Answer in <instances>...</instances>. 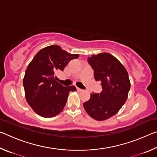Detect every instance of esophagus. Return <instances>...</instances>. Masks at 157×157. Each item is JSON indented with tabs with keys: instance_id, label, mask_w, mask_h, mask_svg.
Masks as SVG:
<instances>
[{
	"instance_id": "34e87169",
	"label": "esophagus",
	"mask_w": 157,
	"mask_h": 157,
	"mask_svg": "<svg viewBox=\"0 0 157 157\" xmlns=\"http://www.w3.org/2000/svg\"><path fill=\"white\" fill-rule=\"evenodd\" d=\"M77 91H78V92H80V91H82V89L78 88V87H77Z\"/></svg>"
}]
</instances>
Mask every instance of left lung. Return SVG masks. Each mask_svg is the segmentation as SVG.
<instances>
[{
    "mask_svg": "<svg viewBox=\"0 0 157 157\" xmlns=\"http://www.w3.org/2000/svg\"><path fill=\"white\" fill-rule=\"evenodd\" d=\"M94 70L96 81H100L102 91L91 94L83 103L86 113L92 118L102 121L118 112L125 103L130 89L128 73L124 66L108 52L93 55L88 59Z\"/></svg>",
    "mask_w": 157,
    "mask_h": 157,
    "instance_id": "8db88e82",
    "label": "left lung"
}]
</instances>
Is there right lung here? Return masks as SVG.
<instances>
[{
  "instance_id": "add662e5",
  "label": "right lung",
  "mask_w": 157,
  "mask_h": 157,
  "mask_svg": "<svg viewBox=\"0 0 157 157\" xmlns=\"http://www.w3.org/2000/svg\"><path fill=\"white\" fill-rule=\"evenodd\" d=\"M79 54H71L57 45L39 50L28 66L23 78L25 97L28 105L38 115L52 118L62 112L70 91L75 86H63L55 80V73L63 71Z\"/></svg>"
}]
</instances>
